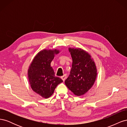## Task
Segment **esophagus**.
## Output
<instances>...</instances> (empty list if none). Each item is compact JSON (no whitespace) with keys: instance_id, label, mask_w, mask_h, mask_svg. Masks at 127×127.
I'll return each mask as SVG.
<instances>
[{"instance_id":"esophagus-1","label":"esophagus","mask_w":127,"mask_h":127,"mask_svg":"<svg viewBox=\"0 0 127 127\" xmlns=\"http://www.w3.org/2000/svg\"><path fill=\"white\" fill-rule=\"evenodd\" d=\"M66 78H67V75H66V74H64V75L63 76L61 77V78L63 79V80L64 82V81L65 79H66Z\"/></svg>"}]
</instances>
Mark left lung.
<instances>
[{
	"label": "left lung",
	"instance_id": "1",
	"mask_svg": "<svg viewBox=\"0 0 127 127\" xmlns=\"http://www.w3.org/2000/svg\"><path fill=\"white\" fill-rule=\"evenodd\" d=\"M72 59L70 75L64 82L67 87L77 96L85 94L93 86L97 76L93 59L81 49L69 48Z\"/></svg>",
	"mask_w": 127,
	"mask_h": 127
}]
</instances>
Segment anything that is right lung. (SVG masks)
<instances>
[{
  "label": "right lung",
  "instance_id": "obj_1",
  "mask_svg": "<svg viewBox=\"0 0 127 127\" xmlns=\"http://www.w3.org/2000/svg\"><path fill=\"white\" fill-rule=\"evenodd\" d=\"M59 50H43L34 57L28 70V78L34 92L43 98L50 97L55 88L63 80L55 75L51 63Z\"/></svg>",
  "mask_w": 127,
  "mask_h": 127
}]
</instances>
